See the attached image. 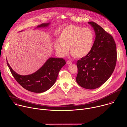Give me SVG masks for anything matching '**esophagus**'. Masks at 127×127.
<instances>
[{"instance_id":"1","label":"esophagus","mask_w":127,"mask_h":127,"mask_svg":"<svg viewBox=\"0 0 127 127\" xmlns=\"http://www.w3.org/2000/svg\"><path fill=\"white\" fill-rule=\"evenodd\" d=\"M71 64V62L70 61H67L66 62V64Z\"/></svg>"}]
</instances>
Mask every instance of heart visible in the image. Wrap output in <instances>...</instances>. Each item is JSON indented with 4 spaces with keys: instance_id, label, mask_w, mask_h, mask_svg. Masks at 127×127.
I'll use <instances>...</instances> for the list:
<instances>
[{
    "instance_id": "obj_1",
    "label": "heart",
    "mask_w": 127,
    "mask_h": 127,
    "mask_svg": "<svg viewBox=\"0 0 127 127\" xmlns=\"http://www.w3.org/2000/svg\"><path fill=\"white\" fill-rule=\"evenodd\" d=\"M59 38L60 40L56 39L54 43V48L59 57L67 55L68 48L70 54L73 58L81 59L91 52L95 34L89 28L69 25L63 30Z\"/></svg>"
}]
</instances>
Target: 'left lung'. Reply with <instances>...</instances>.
<instances>
[{
    "instance_id": "1",
    "label": "left lung",
    "mask_w": 127,
    "mask_h": 127,
    "mask_svg": "<svg viewBox=\"0 0 127 127\" xmlns=\"http://www.w3.org/2000/svg\"><path fill=\"white\" fill-rule=\"evenodd\" d=\"M95 34L90 53L77 62V83L89 90L104 84L113 73L117 62L116 45L113 36L96 23L88 22Z\"/></svg>"
}]
</instances>
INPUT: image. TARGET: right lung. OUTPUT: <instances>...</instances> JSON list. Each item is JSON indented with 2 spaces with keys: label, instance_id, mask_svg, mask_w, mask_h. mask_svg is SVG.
Instances as JSON below:
<instances>
[{
  "label": "right lung",
  "instance_id": "right-lung-1",
  "mask_svg": "<svg viewBox=\"0 0 127 127\" xmlns=\"http://www.w3.org/2000/svg\"><path fill=\"white\" fill-rule=\"evenodd\" d=\"M49 25L50 23H42L36 28H47ZM7 64L13 77L20 85L29 91L41 93L49 90L54 85L59 71L65 64V61L62 58H50L36 71L26 75L17 73L7 61Z\"/></svg>",
  "mask_w": 127,
  "mask_h": 127
}]
</instances>
